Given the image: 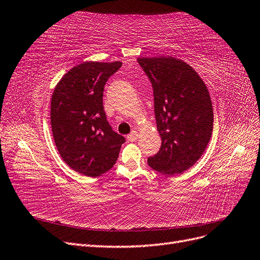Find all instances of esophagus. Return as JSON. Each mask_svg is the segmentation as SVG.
I'll return each instance as SVG.
<instances>
[{"label":"esophagus","instance_id":"obj_1","mask_svg":"<svg viewBox=\"0 0 260 260\" xmlns=\"http://www.w3.org/2000/svg\"><path fill=\"white\" fill-rule=\"evenodd\" d=\"M138 137H139L138 131L133 130V131L130 133V135L127 137V139H128L129 141H131V142H135V141L138 139Z\"/></svg>","mask_w":260,"mask_h":260}]
</instances>
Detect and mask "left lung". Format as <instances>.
Segmentation results:
<instances>
[{"label": "left lung", "mask_w": 260, "mask_h": 260, "mask_svg": "<svg viewBox=\"0 0 260 260\" xmlns=\"http://www.w3.org/2000/svg\"><path fill=\"white\" fill-rule=\"evenodd\" d=\"M153 86L159 152L147 164L174 176L192 167L207 147L214 125L207 86L186 62L174 57L138 58Z\"/></svg>", "instance_id": "left-lung-1"}]
</instances>
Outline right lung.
<instances>
[{"label":"right lung","instance_id":"obj_1","mask_svg":"<svg viewBox=\"0 0 260 260\" xmlns=\"http://www.w3.org/2000/svg\"><path fill=\"white\" fill-rule=\"evenodd\" d=\"M121 61H84L72 68L55 88L51 124L55 144L68 166L88 177L108 171L119 156L124 138L108 123L103 92Z\"/></svg>","mask_w":260,"mask_h":260}]
</instances>
